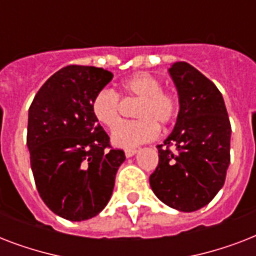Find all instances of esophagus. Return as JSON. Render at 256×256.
<instances>
[{"label":"esophagus","mask_w":256,"mask_h":256,"mask_svg":"<svg viewBox=\"0 0 256 256\" xmlns=\"http://www.w3.org/2000/svg\"><path fill=\"white\" fill-rule=\"evenodd\" d=\"M136 152H138L136 148H126V150H124V156H128V158H130V156H136Z\"/></svg>","instance_id":"34e87169"}]
</instances>
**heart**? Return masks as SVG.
<instances>
[{
  "label": "heart",
  "mask_w": 256,
  "mask_h": 256,
  "mask_svg": "<svg viewBox=\"0 0 256 256\" xmlns=\"http://www.w3.org/2000/svg\"><path fill=\"white\" fill-rule=\"evenodd\" d=\"M120 92L128 100H138V120L118 124L112 132L114 146L132 148L156 138L160 126L171 124L178 114L179 100L174 92L162 88L160 78L136 73L120 84ZM120 94L112 88H100L92 100V112L102 126L112 128L120 120Z\"/></svg>",
  "instance_id": "heart-1"
}]
</instances>
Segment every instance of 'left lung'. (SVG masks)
I'll list each match as a JSON object with an SVG mask.
<instances>
[{
    "label": "left lung",
    "instance_id": "8db88e82",
    "mask_svg": "<svg viewBox=\"0 0 256 256\" xmlns=\"http://www.w3.org/2000/svg\"><path fill=\"white\" fill-rule=\"evenodd\" d=\"M168 73L178 92L179 112L172 132L158 146L160 162L150 186L164 204L191 212L208 204L224 184L231 124L222 94L199 70L175 62Z\"/></svg>",
    "mask_w": 256,
    "mask_h": 256
}]
</instances>
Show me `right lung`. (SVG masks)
I'll return each mask as SVG.
<instances>
[{"label": "right lung", "mask_w": 256, "mask_h": 256, "mask_svg": "<svg viewBox=\"0 0 256 256\" xmlns=\"http://www.w3.org/2000/svg\"><path fill=\"white\" fill-rule=\"evenodd\" d=\"M112 80L102 68L70 65L42 85L29 108L26 144L36 186L61 218L96 216L112 198L126 160L92 112V100Z\"/></svg>", "instance_id": "obj_1"}]
</instances>
